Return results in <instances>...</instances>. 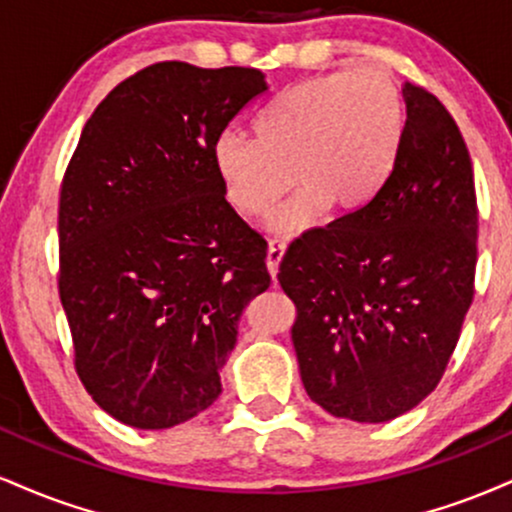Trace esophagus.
Wrapping results in <instances>:
<instances>
[{"mask_svg": "<svg viewBox=\"0 0 512 512\" xmlns=\"http://www.w3.org/2000/svg\"><path fill=\"white\" fill-rule=\"evenodd\" d=\"M283 252H286V243H281V240H269L267 269H269V274H272V279H276V272H279V264L283 260Z\"/></svg>", "mask_w": 512, "mask_h": 512, "instance_id": "1", "label": "esophagus"}]
</instances>
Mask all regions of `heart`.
I'll use <instances>...</instances> for the list:
<instances>
[{
  "instance_id": "heart-1",
  "label": "heart",
  "mask_w": 512,
  "mask_h": 512,
  "mask_svg": "<svg viewBox=\"0 0 512 512\" xmlns=\"http://www.w3.org/2000/svg\"><path fill=\"white\" fill-rule=\"evenodd\" d=\"M405 102L389 71L319 73L283 88L252 119V140L224 133L212 164L226 200L243 217L269 212L288 188L300 190L272 217L279 233L317 224L324 209L357 217L396 171Z\"/></svg>"
}]
</instances>
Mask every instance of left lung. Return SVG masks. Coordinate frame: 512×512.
<instances>
[{
  "label": "left lung",
  "instance_id": "8db88e82",
  "mask_svg": "<svg viewBox=\"0 0 512 512\" xmlns=\"http://www.w3.org/2000/svg\"><path fill=\"white\" fill-rule=\"evenodd\" d=\"M405 138L372 207L291 243L279 283L303 386L319 408L389 422L439 384L472 305L477 195L458 123L403 85Z\"/></svg>",
  "mask_w": 512,
  "mask_h": 512
}]
</instances>
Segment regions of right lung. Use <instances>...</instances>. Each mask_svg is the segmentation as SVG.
Masks as SVG:
<instances>
[{"label":"right lung","mask_w":512,"mask_h":512,"mask_svg":"<svg viewBox=\"0 0 512 512\" xmlns=\"http://www.w3.org/2000/svg\"><path fill=\"white\" fill-rule=\"evenodd\" d=\"M264 90L257 69L162 61L116 85L80 133L59 197V298L85 391L128 427L207 410L240 315L272 283L267 243L212 164Z\"/></svg>","instance_id":"obj_1"}]
</instances>
